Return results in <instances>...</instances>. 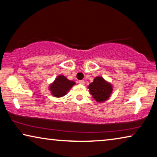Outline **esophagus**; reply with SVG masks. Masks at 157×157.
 I'll list each match as a JSON object with an SVG mask.
<instances>
[{"label":"esophagus","instance_id":"1","mask_svg":"<svg viewBox=\"0 0 157 157\" xmlns=\"http://www.w3.org/2000/svg\"><path fill=\"white\" fill-rule=\"evenodd\" d=\"M78 83L81 84V85H84V84H85V81H84L83 80H81V81H78Z\"/></svg>","mask_w":157,"mask_h":157}]
</instances>
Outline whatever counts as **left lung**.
<instances>
[{
  "instance_id": "8db88e82",
  "label": "left lung",
  "mask_w": 157,
  "mask_h": 157,
  "mask_svg": "<svg viewBox=\"0 0 157 157\" xmlns=\"http://www.w3.org/2000/svg\"><path fill=\"white\" fill-rule=\"evenodd\" d=\"M90 94L98 102H103L108 99L112 94L113 87L101 76L94 78V82L88 86Z\"/></svg>"
}]
</instances>
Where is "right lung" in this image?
<instances>
[{
  "mask_svg": "<svg viewBox=\"0 0 157 157\" xmlns=\"http://www.w3.org/2000/svg\"><path fill=\"white\" fill-rule=\"evenodd\" d=\"M74 85H75L74 81L68 80L65 76L60 75L50 86L49 89L54 96L60 98L67 94Z\"/></svg>",
  "mask_w": 157,
  "mask_h": 157,
  "instance_id": "obj_1",
  "label": "right lung"
}]
</instances>
